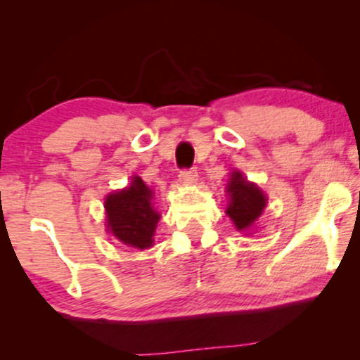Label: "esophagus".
I'll return each instance as SVG.
<instances>
[{
  "instance_id": "esophagus-1",
  "label": "esophagus",
  "mask_w": 360,
  "mask_h": 360,
  "mask_svg": "<svg viewBox=\"0 0 360 360\" xmlns=\"http://www.w3.org/2000/svg\"><path fill=\"white\" fill-rule=\"evenodd\" d=\"M179 179H181V183H184V184H194L198 179L196 169H184V171H181Z\"/></svg>"
}]
</instances>
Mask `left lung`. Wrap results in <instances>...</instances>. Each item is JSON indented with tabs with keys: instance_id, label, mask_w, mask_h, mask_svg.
Listing matches in <instances>:
<instances>
[{
	"instance_id": "1",
	"label": "left lung",
	"mask_w": 360,
	"mask_h": 360,
	"mask_svg": "<svg viewBox=\"0 0 360 360\" xmlns=\"http://www.w3.org/2000/svg\"><path fill=\"white\" fill-rule=\"evenodd\" d=\"M230 201L226 206V214L237 230L245 232L255 225L267 205V196L257 184L249 183L240 171H233L226 184Z\"/></svg>"
}]
</instances>
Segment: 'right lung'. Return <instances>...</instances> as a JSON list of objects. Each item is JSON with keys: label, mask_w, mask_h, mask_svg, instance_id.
<instances>
[{"label": "right lung", "mask_w": 360, "mask_h": 360, "mask_svg": "<svg viewBox=\"0 0 360 360\" xmlns=\"http://www.w3.org/2000/svg\"><path fill=\"white\" fill-rule=\"evenodd\" d=\"M154 191L143 183L142 177L134 176L131 183L122 191L106 196V229L120 242L134 249H148L154 245V233L159 212L152 205Z\"/></svg>", "instance_id": "1"}]
</instances>
